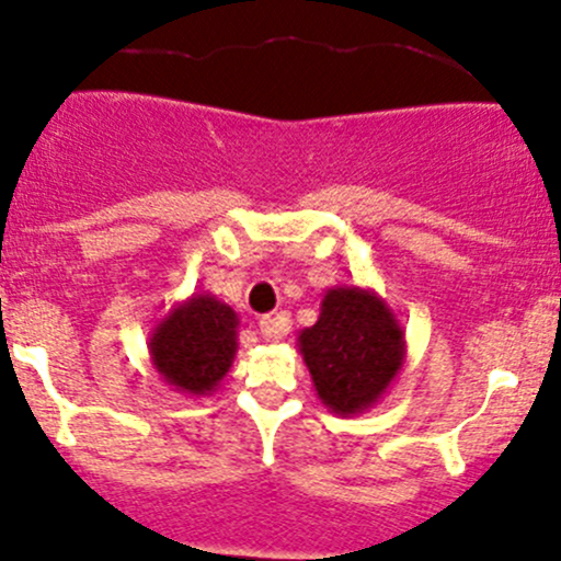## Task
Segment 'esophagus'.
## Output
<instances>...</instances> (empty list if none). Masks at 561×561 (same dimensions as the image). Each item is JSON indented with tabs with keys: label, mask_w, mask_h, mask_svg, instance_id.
<instances>
[{
	"label": "esophagus",
	"mask_w": 561,
	"mask_h": 561,
	"mask_svg": "<svg viewBox=\"0 0 561 561\" xmlns=\"http://www.w3.org/2000/svg\"><path fill=\"white\" fill-rule=\"evenodd\" d=\"M290 330V320L285 314H276V317H263L261 320V335L265 341H282Z\"/></svg>",
	"instance_id": "esophagus-1"
}]
</instances>
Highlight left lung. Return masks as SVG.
Listing matches in <instances>:
<instances>
[{
  "label": "left lung",
  "instance_id": "left-lung-1",
  "mask_svg": "<svg viewBox=\"0 0 561 561\" xmlns=\"http://www.w3.org/2000/svg\"><path fill=\"white\" fill-rule=\"evenodd\" d=\"M317 394L328 411L357 416L374 409L405 363V330L370 287L339 285L322 298L320 320L298 333Z\"/></svg>",
  "mask_w": 561,
  "mask_h": 561
}]
</instances>
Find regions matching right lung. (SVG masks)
I'll return each mask as SVG.
<instances>
[{"instance_id":"obj_1","label":"right lung","mask_w":561,"mask_h":561,"mask_svg":"<svg viewBox=\"0 0 561 561\" xmlns=\"http://www.w3.org/2000/svg\"><path fill=\"white\" fill-rule=\"evenodd\" d=\"M152 368L176 392L204 398L231 370L239 350V317L211 293H193L152 328Z\"/></svg>"}]
</instances>
